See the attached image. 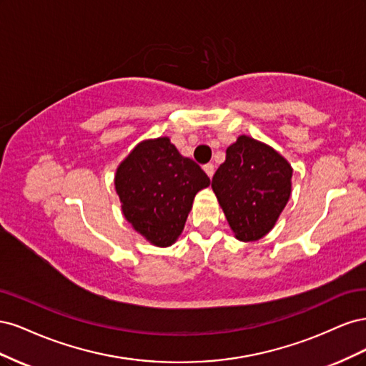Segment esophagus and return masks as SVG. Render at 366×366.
Returning a JSON list of instances; mask_svg holds the SVG:
<instances>
[{"label":"esophagus","mask_w":366,"mask_h":366,"mask_svg":"<svg viewBox=\"0 0 366 366\" xmlns=\"http://www.w3.org/2000/svg\"><path fill=\"white\" fill-rule=\"evenodd\" d=\"M203 169H204V172L210 177V179H212V175H214V172H215L214 164H212V163H207V164L203 166Z\"/></svg>","instance_id":"1"}]
</instances>
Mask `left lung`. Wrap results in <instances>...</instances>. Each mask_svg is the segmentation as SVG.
<instances>
[{"instance_id":"1","label":"left lung","mask_w":366,"mask_h":366,"mask_svg":"<svg viewBox=\"0 0 366 366\" xmlns=\"http://www.w3.org/2000/svg\"><path fill=\"white\" fill-rule=\"evenodd\" d=\"M293 168L281 154L249 136L226 149L212 189L234 237L258 241L274 227L292 195Z\"/></svg>"}]
</instances>
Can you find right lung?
<instances>
[{
	"mask_svg": "<svg viewBox=\"0 0 366 366\" xmlns=\"http://www.w3.org/2000/svg\"><path fill=\"white\" fill-rule=\"evenodd\" d=\"M209 184L200 166L183 157L166 136L137 143L114 175L122 214L157 247L179 239L197 192Z\"/></svg>",
	"mask_w": 366,
	"mask_h": 366,
	"instance_id": "add662e5",
	"label": "right lung"
}]
</instances>
